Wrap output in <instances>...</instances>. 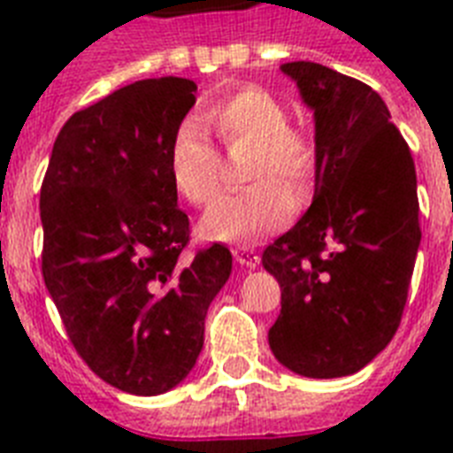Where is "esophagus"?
Wrapping results in <instances>:
<instances>
[{
	"label": "esophagus",
	"mask_w": 453,
	"mask_h": 453,
	"mask_svg": "<svg viewBox=\"0 0 453 453\" xmlns=\"http://www.w3.org/2000/svg\"><path fill=\"white\" fill-rule=\"evenodd\" d=\"M231 252H234V259H236L241 266H248V269L259 266V255H257L252 248H234Z\"/></svg>",
	"instance_id": "esophagus-1"
}]
</instances>
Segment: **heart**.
<instances>
[{
    "label": "heart",
    "mask_w": 453,
    "mask_h": 453,
    "mask_svg": "<svg viewBox=\"0 0 453 453\" xmlns=\"http://www.w3.org/2000/svg\"><path fill=\"white\" fill-rule=\"evenodd\" d=\"M203 121L226 147L252 144L248 180L257 184L243 194L219 198L201 219V236L215 243H259L288 224L295 210L291 192L303 196L311 187L318 164L316 144L303 130L288 126L283 104L257 86L212 100ZM168 170L177 194L194 205L210 203L222 187V157L194 121H184L173 133Z\"/></svg>",
    "instance_id": "heart-1"
}]
</instances>
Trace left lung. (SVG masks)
Segmentation results:
<instances>
[{"label":"left lung","instance_id":"8db88e82","mask_svg":"<svg viewBox=\"0 0 453 453\" xmlns=\"http://www.w3.org/2000/svg\"><path fill=\"white\" fill-rule=\"evenodd\" d=\"M316 121V191L264 250L280 283L269 346L311 379L356 374L390 343L421 243L414 158L367 83L296 60L280 65Z\"/></svg>","mask_w":453,"mask_h":453}]
</instances>
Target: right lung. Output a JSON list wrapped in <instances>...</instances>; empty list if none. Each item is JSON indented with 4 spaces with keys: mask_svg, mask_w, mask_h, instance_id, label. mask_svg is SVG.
<instances>
[{
    "mask_svg": "<svg viewBox=\"0 0 453 453\" xmlns=\"http://www.w3.org/2000/svg\"><path fill=\"white\" fill-rule=\"evenodd\" d=\"M180 77L135 81L67 119L42 184V273L90 370L133 395L184 381L231 273L224 245L182 255L189 217L168 170L196 103Z\"/></svg>",
    "mask_w": 453,
    "mask_h": 453,
    "instance_id": "1",
    "label": "right lung"
}]
</instances>
